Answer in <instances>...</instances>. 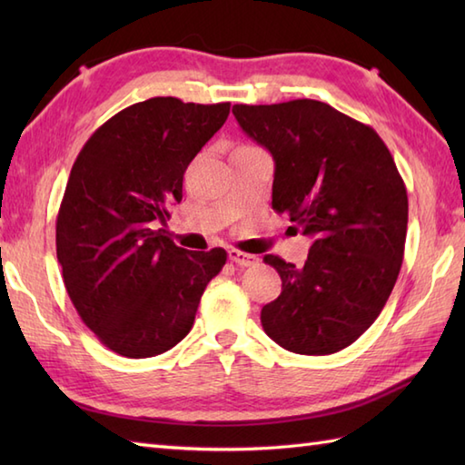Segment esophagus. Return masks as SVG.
I'll return each mask as SVG.
<instances>
[{"mask_svg": "<svg viewBox=\"0 0 465 465\" xmlns=\"http://www.w3.org/2000/svg\"><path fill=\"white\" fill-rule=\"evenodd\" d=\"M227 255H230V260L233 263H238L240 268H250V265H255V263L260 262L258 255L245 253V252H240V250H235V248H232L230 252H227Z\"/></svg>", "mask_w": 465, "mask_h": 465, "instance_id": "1", "label": "esophagus"}]
</instances>
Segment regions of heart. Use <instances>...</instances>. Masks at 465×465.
I'll return each mask as SVG.
<instances>
[{
	"label": "heart",
	"mask_w": 465,
	"mask_h": 465,
	"mask_svg": "<svg viewBox=\"0 0 465 465\" xmlns=\"http://www.w3.org/2000/svg\"><path fill=\"white\" fill-rule=\"evenodd\" d=\"M240 147H253V145H240Z\"/></svg>",
	"instance_id": "b5f03b06"
}]
</instances>
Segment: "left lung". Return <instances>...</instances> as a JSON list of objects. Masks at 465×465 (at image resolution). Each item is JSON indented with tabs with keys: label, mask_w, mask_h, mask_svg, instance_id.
<instances>
[{
	"label": "left lung",
	"mask_w": 465,
	"mask_h": 465,
	"mask_svg": "<svg viewBox=\"0 0 465 465\" xmlns=\"http://www.w3.org/2000/svg\"><path fill=\"white\" fill-rule=\"evenodd\" d=\"M275 162L272 207L313 240L303 268L265 255L282 278L262 325L283 350L328 355L370 328L396 285L408 192L373 127L315 100L233 105Z\"/></svg>",
	"instance_id": "8db88e82"
}]
</instances>
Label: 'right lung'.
I'll return each instance as SVG.
<instances>
[{
  "label": "right lung",
  "mask_w": 465,
  "mask_h": 465,
  "mask_svg": "<svg viewBox=\"0 0 465 465\" xmlns=\"http://www.w3.org/2000/svg\"><path fill=\"white\" fill-rule=\"evenodd\" d=\"M230 115V102L152 97L97 127L72 167L55 222L69 300L105 348L153 358L190 333L222 248H177L160 223L183 173Z\"/></svg>",
  "instance_id": "right-lung-1"
}]
</instances>
